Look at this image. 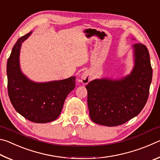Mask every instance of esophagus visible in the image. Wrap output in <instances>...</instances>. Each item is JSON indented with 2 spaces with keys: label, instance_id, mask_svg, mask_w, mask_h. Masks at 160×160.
Instances as JSON below:
<instances>
[{
  "label": "esophagus",
  "instance_id": "obj_1",
  "mask_svg": "<svg viewBox=\"0 0 160 160\" xmlns=\"http://www.w3.org/2000/svg\"><path fill=\"white\" fill-rule=\"evenodd\" d=\"M81 82L85 85H87L91 80V75L89 71H85L81 75Z\"/></svg>",
  "mask_w": 160,
  "mask_h": 160
}]
</instances>
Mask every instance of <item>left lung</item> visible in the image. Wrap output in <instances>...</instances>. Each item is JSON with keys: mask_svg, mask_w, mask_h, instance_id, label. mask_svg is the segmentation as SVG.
<instances>
[{"mask_svg": "<svg viewBox=\"0 0 160 160\" xmlns=\"http://www.w3.org/2000/svg\"><path fill=\"white\" fill-rule=\"evenodd\" d=\"M133 67L123 78H97L86 85L91 120L116 126L138 115L147 102L152 78L150 54L142 44L131 46Z\"/></svg>", "mask_w": 160, "mask_h": 160, "instance_id": "obj_1", "label": "left lung"}]
</instances>
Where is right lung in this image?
Here are the masks:
<instances>
[{"label": "right lung", "mask_w": 160, "mask_h": 160, "mask_svg": "<svg viewBox=\"0 0 160 160\" xmlns=\"http://www.w3.org/2000/svg\"><path fill=\"white\" fill-rule=\"evenodd\" d=\"M32 33L20 37L12 48L7 63L8 90L18 113L32 122L45 123L60 115L67 96L75 88V76L38 82L24 74L20 68V49Z\"/></svg>", "instance_id": "1"}]
</instances>
